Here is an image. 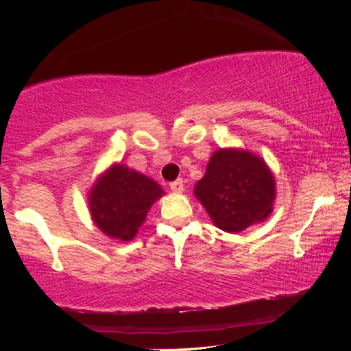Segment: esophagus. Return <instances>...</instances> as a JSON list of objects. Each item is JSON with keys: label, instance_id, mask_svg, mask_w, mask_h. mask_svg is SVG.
Segmentation results:
<instances>
[{"label": "esophagus", "instance_id": "esophagus-1", "mask_svg": "<svg viewBox=\"0 0 351 351\" xmlns=\"http://www.w3.org/2000/svg\"><path fill=\"white\" fill-rule=\"evenodd\" d=\"M170 189H171V191H175V193H183V189H184L183 180L173 181V183H170Z\"/></svg>", "mask_w": 351, "mask_h": 351}]
</instances>
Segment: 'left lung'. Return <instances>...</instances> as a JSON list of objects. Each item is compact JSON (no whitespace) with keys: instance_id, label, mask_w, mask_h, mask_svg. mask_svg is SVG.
Wrapping results in <instances>:
<instances>
[{"instance_id":"8db88e82","label":"left lung","mask_w":351,"mask_h":351,"mask_svg":"<svg viewBox=\"0 0 351 351\" xmlns=\"http://www.w3.org/2000/svg\"><path fill=\"white\" fill-rule=\"evenodd\" d=\"M195 196L217 228L241 232L272 213L276 180L264 160L254 153L219 148L195 184Z\"/></svg>"}]
</instances>
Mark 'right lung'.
I'll return each mask as SVG.
<instances>
[{"label":"right lung","instance_id":"right-lung-1","mask_svg":"<svg viewBox=\"0 0 351 351\" xmlns=\"http://www.w3.org/2000/svg\"><path fill=\"white\" fill-rule=\"evenodd\" d=\"M163 193L156 181L119 163L95 181L88 195V209L104 234L127 243L134 239L152 204Z\"/></svg>","mask_w":351,"mask_h":351}]
</instances>
